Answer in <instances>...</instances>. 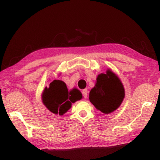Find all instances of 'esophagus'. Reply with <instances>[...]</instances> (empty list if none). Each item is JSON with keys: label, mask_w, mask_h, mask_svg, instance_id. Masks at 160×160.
Segmentation results:
<instances>
[{"label": "esophagus", "mask_w": 160, "mask_h": 160, "mask_svg": "<svg viewBox=\"0 0 160 160\" xmlns=\"http://www.w3.org/2000/svg\"><path fill=\"white\" fill-rule=\"evenodd\" d=\"M87 94H88V91H87V89H85L82 91V95H83V97H84V98H87Z\"/></svg>", "instance_id": "1"}]
</instances>
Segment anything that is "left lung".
<instances>
[{"label": "left lung", "mask_w": 160, "mask_h": 160, "mask_svg": "<svg viewBox=\"0 0 160 160\" xmlns=\"http://www.w3.org/2000/svg\"><path fill=\"white\" fill-rule=\"evenodd\" d=\"M124 98V89L119 78L111 71L98 75L97 82L89 92V100L104 113L118 108Z\"/></svg>", "instance_id": "8db88e82"}]
</instances>
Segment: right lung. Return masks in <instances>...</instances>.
Returning a JSON list of instances; mask_svg holds the SVG:
<instances>
[{
	"mask_svg": "<svg viewBox=\"0 0 160 160\" xmlns=\"http://www.w3.org/2000/svg\"><path fill=\"white\" fill-rule=\"evenodd\" d=\"M82 98V95L77 89L68 92L65 82L54 80L49 88L46 87L42 95L43 102L51 112L62 115L75 102Z\"/></svg>",
	"mask_w": 160,
	"mask_h": 160,
	"instance_id": "right-lung-1",
	"label": "right lung"
}]
</instances>
